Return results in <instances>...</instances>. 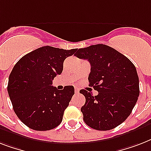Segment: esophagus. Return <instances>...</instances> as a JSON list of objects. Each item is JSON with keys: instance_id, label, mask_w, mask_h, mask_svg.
Listing matches in <instances>:
<instances>
[{"instance_id": "34e87169", "label": "esophagus", "mask_w": 151, "mask_h": 151, "mask_svg": "<svg viewBox=\"0 0 151 151\" xmlns=\"http://www.w3.org/2000/svg\"><path fill=\"white\" fill-rule=\"evenodd\" d=\"M74 92H75L76 94H77V93H79V89H78V88H75V89H74Z\"/></svg>"}]
</instances>
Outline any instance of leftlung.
<instances>
[{"instance_id": "obj_1", "label": "left lung", "mask_w": 151, "mask_h": 151, "mask_svg": "<svg viewBox=\"0 0 151 151\" xmlns=\"http://www.w3.org/2000/svg\"><path fill=\"white\" fill-rule=\"evenodd\" d=\"M79 59L91 64L89 85L97 96L81 89L85 103L81 111L85 124L99 131L116 128L124 122L136 105L139 95V77L136 66L124 55L106 45L78 49Z\"/></svg>"}]
</instances>
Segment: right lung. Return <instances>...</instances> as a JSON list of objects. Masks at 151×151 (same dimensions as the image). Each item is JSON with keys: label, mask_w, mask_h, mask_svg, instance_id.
Returning a JSON list of instances; mask_svg holds the SVG:
<instances>
[{"label": "right lung", "mask_w": 151, "mask_h": 151, "mask_svg": "<svg viewBox=\"0 0 151 151\" xmlns=\"http://www.w3.org/2000/svg\"><path fill=\"white\" fill-rule=\"evenodd\" d=\"M76 51L44 46L25 55L14 66L8 92L15 114L27 127L47 131L62 122L74 88L68 85L58 90L52 81L61 74L64 60Z\"/></svg>", "instance_id": "right-lung-1"}]
</instances>
